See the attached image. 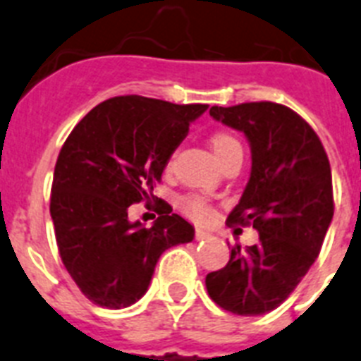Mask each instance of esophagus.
Here are the masks:
<instances>
[{
    "label": "esophagus",
    "mask_w": 361,
    "mask_h": 361,
    "mask_svg": "<svg viewBox=\"0 0 361 361\" xmlns=\"http://www.w3.org/2000/svg\"><path fill=\"white\" fill-rule=\"evenodd\" d=\"M195 237L198 238V240H205V238L211 237V231H209V229H204V227H196Z\"/></svg>",
    "instance_id": "34e87169"
}]
</instances>
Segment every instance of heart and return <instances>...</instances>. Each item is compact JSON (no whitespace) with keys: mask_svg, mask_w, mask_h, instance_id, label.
<instances>
[{"mask_svg":"<svg viewBox=\"0 0 361 361\" xmlns=\"http://www.w3.org/2000/svg\"><path fill=\"white\" fill-rule=\"evenodd\" d=\"M209 141H211V148H213L214 156L220 161V165L226 163L227 159H231V157H242L240 141L237 139V135H233L227 130L214 132ZM180 207L187 216H190L192 220H198V222H205L213 214V209H211L207 200L198 195L183 196L180 202Z\"/></svg>","mask_w":361,"mask_h":361,"instance_id":"1","label":"heart"}]
</instances>
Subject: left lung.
Listing matches in <instances>:
<instances>
[{"label":"left lung","instance_id":"obj_1","mask_svg":"<svg viewBox=\"0 0 361 361\" xmlns=\"http://www.w3.org/2000/svg\"><path fill=\"white\" fill-rule=\"evenodd\" d=\"M211 117L244 132L251 174L227 224L253 226L255 246H233L229 262L205 277L209 298L237 316H260L295 290L319 255L334 214L332 174L310 124L288 106H213Z\"/></svg>","mask_w":361,"mask_h":361}]
</instances>
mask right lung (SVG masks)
Instances as JSON below:
<instances>
[{
    "mask_svg": "<svg viewBox=\"0 0 361 361\" xmlns=\"http://www.w3.org/2000/svg\"><path fill=\"white\" fill-rule=\"evenodd\" d=\"M205 110L207 104L114 97L66 139L51 187L54 237L68 274L99 307L134 305L163 251L195 238V227L163 200L152 227L130 222L128 207L154 198L172 152Z\"/></svg>",
    "mask_w": 361,
    "mask_h": 361,
    "instance_id": "1",
    "label": "right lung"
}]
</instances>
